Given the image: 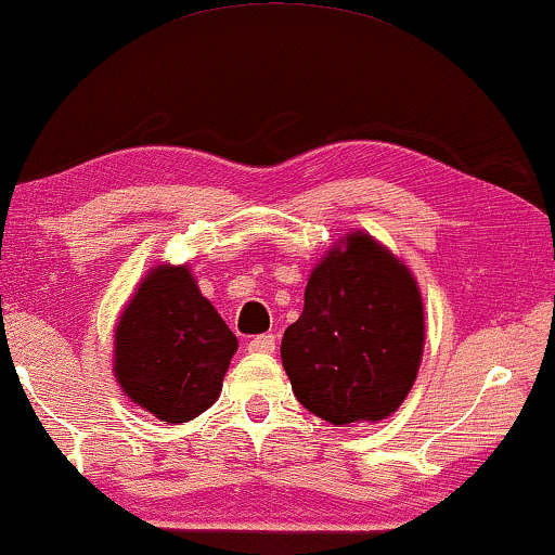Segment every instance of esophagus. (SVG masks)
<instances>
[{"mask_svg":"<svg viewBox=\"0 0 555 555\" xmlns=\"http://www.w3.org/2000/svg\"><path fill=\"white\" fill-rule=\"evenodd\" d=\"M249 353H275V336L272 333H262V336H255L247 344Z\"/></svg>","mask_w":555,"mask_h":555,"instance_id":"esophagus-1","label":"esophagus"}]
</instances>
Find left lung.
Here are the masks:
<instances>
[{"mask_svg":"<svg viewBox=\"0 0 555 555\" xmlns=\"http://www.w3.org/2000/svg\"><path fill=\"white\" fill-rule=\"evenodd\" d=\"M424 351V306L399 257L351 232L310 272L306 306L280 356L295 397L331 424L391 416Z\"/></svg>","mask_w":555,"mask_h":555,"instance_id":"1","label":"left lung"}]
</instances>
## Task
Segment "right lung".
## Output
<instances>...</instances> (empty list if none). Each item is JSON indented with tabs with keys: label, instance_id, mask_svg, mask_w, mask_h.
Returning a JSON list of instances; mask_svg holds the SVG:
<instances>
[{
	"label": "right lung",
	"instance_id": "1",
	"mask_svg": "<svg viewBox=\"0 0 555 555\" xmlns=\"http://www.w3.org/2000/svg\"><path fill=\"white\" fill-rule=\"evenodd\" d=\"M234 351L237 338L186 264H158L120 313L113 371L128 399L181 424L215 404Z\"/></svg>",
	"mask_w": 555,
	"mask_h": 555
}]
</instances>
